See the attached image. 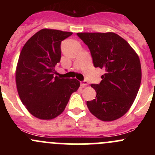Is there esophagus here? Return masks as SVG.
<instances>
[{"label":"esophagus","instance_id":"esophagus-1","mask_svg":"<svg viewBox=\"0 0 155 155\" xmlns=\"http://www.w3.org/2000/svg\"><path fill=\"white\" fill-rule=\"evenodd\" d=\"M88 85V82L87 81H83V82H81V85L82 86H87Z\"/></svg>","mask_w":155,"mask_h":155}]
</instances>
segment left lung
<instances>
[{
    "instance_id": "left-lung-1",
    "label": "left lung",
    "mask_w": 155,
    "mask_h": 155,
    "mask_svg": "<svg viewBox=\"0 0 155 155\" xmlns=\"http://www.w3.org/2000/svg\"><path fill=\"white\" fill-rule=\"evenodd\" d=\"M89 48L94 66L105 70L100 84L91 87L96 97L87 101L92 115L104 121H115L127 112L140 87V58L124 39L113 32L77 33Z\"/></svg>"
}]
</instances>
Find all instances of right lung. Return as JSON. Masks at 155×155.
Segmentation results:
<instances>
[{"instance_id":"obj_1","label":"right lung","mask_w":155,"mask_h":155,"mask_svg":"<svg viewBox=\"0 0 155 155\" xmlns=\"http://www.w3.org/2000/svg\"><path fill=\"white\" fill-rule=\"evenodd\" d=\"M73 33L43 28L23 46L15 70L18 96L36 118L51 120L62 113L80 82L54 76L61 61V43Z\"/></svg>"}]
</instances>
